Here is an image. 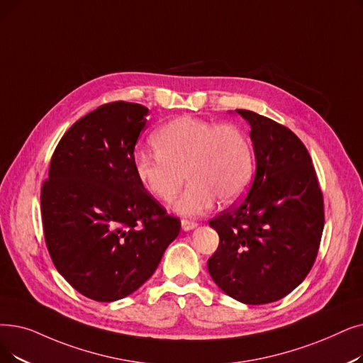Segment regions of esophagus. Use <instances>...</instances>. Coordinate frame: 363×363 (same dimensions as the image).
<instances>
[{
  "instance_id": "34e87169",
  "label": "esophagus",
  "mask_w": 363,
  "mask_h": 363,
  "mask_svg": "<svg viewBox=\"0 0 363 363\" xmlns=\"http://www.w3.org/2000/svg\"><path fill=\"white\" fill-rule=\"evenodd\" d=\"M181 227L184 231H190V230H194L197 227V223H194V220H188V219H182L181 220Z\"/></svg>"
}]
</instances>
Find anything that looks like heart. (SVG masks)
Returning <instances> with one entry per match:
<instances>
[{
  "instance_id": "obj_1",
  "label": "heart",
  "mask_w": 363,
  "mask_h": 363,
  "mask_svg": "<svg viewBox=\"0 0 363 363\" xmlns=\"http://www.w3.org/2000/svg\"><path fill=\"white\" fill-rule=\"evenodd\" d=\"M152 145L155 152H135L138 181L154 199L167 203L186 177L191 184L173 204L181 215H200L216 199L223 204L235 201L254 173L250 143L235 125L179 117L152 135Z\"/></svg>"
}]
</instances>
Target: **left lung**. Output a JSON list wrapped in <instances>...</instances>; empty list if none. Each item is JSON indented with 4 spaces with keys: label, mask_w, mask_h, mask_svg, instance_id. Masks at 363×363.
Segmentation results:
<instances>
[{
    "label": "left lung",
    "mask_w": 363,
    "mask_h": 363,
    "mask_svg": "<svg viewBox=\"0 0 363 363\" xmlns=\"http://www.w3.org/2000/svg\"><path fill=\"white\" fill-rule=\"evenodd\" d=\"M250 125L255 178L249 193L213 218L219 246L208 270L243 304H269L301 283L318 257L323 196L310 154L285 125L235 109Z\"/></svg>",
    "instance_id": "1"
}]
</instances>
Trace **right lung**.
Segmentation results:
<instances>
[{"mask_svg": "<svg viewBox=\"0 0 363 363\" xmlns=\"http://www.w3.org/2000/svg\"><path fill=\"white\" fill-rule=\"evenodd\" d=\"M148 108L99 106L62 136L41 190L45 245L57 272L84 296L111 303L152 276L181 220L140 185L133 151Z\"/></svg>", "mask_w": 363, "mask_h": 363, "instance_id": "1", "label": "right lung"}]
</instances>
